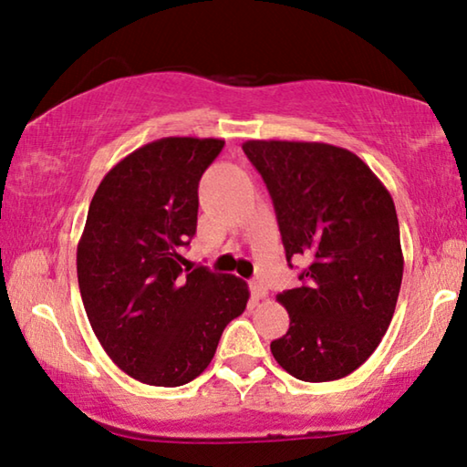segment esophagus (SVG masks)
Returning a JSON list of instances; mask_svg holds the SVG:
<instances>
[{
	"label": "esophagus",
	"instance_id": "esophagus-1",
	"mask_svg": "<svg viewBox=\"0 0 467 467\" xmlns=\"http://www.w3.org/2000/svg\"><path fill=\"white\" fill-rule=\"evenodd\" d=\"M249 290H251V296L259 300V298H265L267 296V288L262 280H251L249 282Z\"/></svg>",
	"mask_w": 467,
	"mask_h": 467
}]
</instances>
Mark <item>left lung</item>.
<instances>
[{"mask_svg":"<svg viewBox=\"0 0 467 467\" xmlns=\"http://www.w3.org/2000/svg\"><path fill=\"white\" fill-rule=\"evenodd\" d=\"M243 152L270 192L288 265L309 262L303 284L278 295L290 327L274 358L300 381L350 375L389 327L404 275L391 195L350 150L249 140Z\"/></svg>","mask_w":467,"mask_h":467,"instance_id":"8db88e82","label":"left lung"}]
</instances>
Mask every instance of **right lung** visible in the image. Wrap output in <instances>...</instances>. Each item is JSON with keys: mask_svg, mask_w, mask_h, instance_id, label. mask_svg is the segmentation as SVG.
<instances>
[{"mask_svg": "<svg viewBox=\"0 0 467 467\" xmlns=\"http://www.w3.org/2000/svg\"><path fill=\"white\" fill-rule=\"evenodd\" d=\"M223 148L216 138L150 141L90 202L76 257L84 309L109 358L146 385L193 381L247 306V282L183 270L181 255L197 228V185Z\"/></svg>", "mask_w": 467, "mask_h": 467, "instance_id": "obj_1", "label": "right lung"}]
</instances>
